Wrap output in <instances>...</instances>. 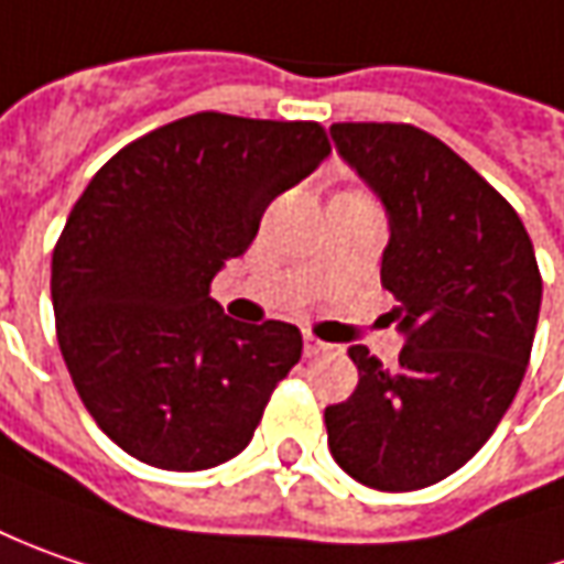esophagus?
I'll return each instance as SVG.
<instances>
[{
  "mask_svg": "<svg viewBox=\"0 0 564 564\" xmlns=\"http://www.w3.org/2000/svg\"><path fill=\"white\" fill-rule=\"evenodd\" d=\"M302 349H305L308 359H315V356H321V352L327 349V343L318 340V337H312V334H305V337H302Z\"/></svg>",
  "mask_w": 564,
  "mask_h": 564,
  "instance_id": "34e87169",
  "label": "esophagus"
}]
</instances>
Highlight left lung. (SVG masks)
<instances>
[{
    "mask_svg": "<svg viewBox=\"0 0 564 564\" xmlns=\"http://www.w3.org/2000/svg\"><path fill=\"white\" fill-rule=\"evenodd\" d=\"M330 140L387 212L380 283L399 300L397 365L349 346L356 393L324 409L330 456L365 487L405 494L458 471L512 405L543 283L514 208L412 124H334Z\"/></svg>",
    "mask_w": 564,
    "mask_h": 564,
    "instance_id": "obj_1",
    "label": "left lung"
}]
</instances>
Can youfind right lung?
<instances>
[{
    "instance_id": "right-lung-1",
    "label": "right lung",
    "mask_w": 564,
    "mask_h": 564,
    "mask_svg": "<svg viewBox=\"0 0 564 564\" xmlns=\"http://www.w3.org/2000/svg\"><path fill=\"white\" fill-rule=\"evenodd\" d=\"M327 155L315 121L203 111L121 149L70 208L52 252L58 346L127 456L205 471L249 446L302 337L286 321L227 318L208 283Z\"/></svg>"
}]
</instances>
